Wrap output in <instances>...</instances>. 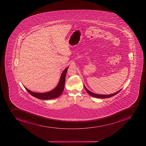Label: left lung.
<instances>
[{
    "label": "left lung",
    "instance_id": "8db88e82",
    "mask_svg": "<svg viewBox=\"0 0 146 146\" xmlns=\"http://www.w3.org/2000/svg\"><path fill=\"white\" fill-rule=\"evenodd\" d=\"M86 90L87 91V92L88 93V94L92 96V97H95V98H110V97H113L114 96L117 95L118 93L121 90L117 91V92L115 93L114 94H110V95H100V94H97L91 92L90 91H89L86 88L85 86H84Z\"/></svg>",
    "mask_w": 146,
    "mask_h": 146
}]
</instances>
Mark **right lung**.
<instances>
[{"mask_svg": "<svg viewBox=\"0 0 146 146\" xmlns=\"http://www.w3.org/2000/svg\"><path fill=\"white\" fill-rule=\"evenodd\" d=\"M68 68L63 71L61 74L60 79L59 83L56 88H54L52 91H49L48 92L43 93H38L31 91L25 87L26 90H27L29 94H31L32 96L39 98L40 100H48L57 98L60 96L63 91L64 86H65V77L66 75V72L68 71Z\"/></svg>", "mask_w": 146, "mask_h": 146, "instance_id": "obj_1", "label": "right lung"}]
</instances>
